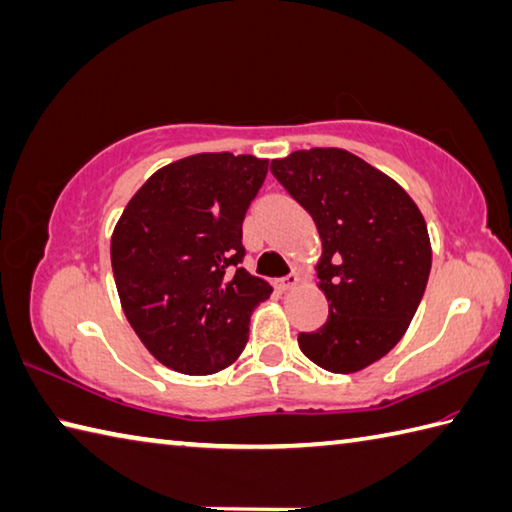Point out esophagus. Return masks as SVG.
I'll use <instances>...</instances> for the list:
<instances>
[{"label":"esophagus","instance_id":"34e87169","mask_svg":"<svg viewBox=\"0 0 512 512\" xmlns=\"http://www.w3.org/2000/svg\"><path fill=\"white\" fill-rule=\"evenodd\" d=\"M297 280H300V277H297L295 273H288V275L280 277V280H275V288L280 293H286V291H291V288H295Z\"/></svg>","mask_w":512,"mask_h":512}]
</instances>
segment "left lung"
Here are the masks:
<instances>
[{
    "label": "left lung",
    "instance_id": "1",
    "mask_svg": "<svg viewBox=\"0 0 512 512\" xmlns=\"http://www.w3.org/2000/svg\"><path fill=\"white\" fill-rule=\"evenodd\" d=\"M271 172L322 237L329 318L297 345L333 374L365 369L396 347L423 297L432 248L421 210L387 174L338 147L293 152L271 161Z\"/></svg>",
    "mask_w": 512,
    "mask_h": 512
}]
</instances>
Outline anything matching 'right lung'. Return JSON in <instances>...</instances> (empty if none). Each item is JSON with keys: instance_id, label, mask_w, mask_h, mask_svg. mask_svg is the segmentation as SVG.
<instances>
[{"instance_id": "add662e5", "label": "right lung", "mask_w": 512, "mask_h": 512, "mask_svg": "<svg viewBox=\"0 0 512 512\" xmlns=\"http://www.w3.org/2000/svg\"><path fill=\"white\" fill-rule=\"evenodd\" d=\"M268 161L230 152L194 154L143 183L111 235V268L125 318L152 356L188 376L239 358L248 322L271 295L239 264L250 201Z\"/></svg>"}]
</instances>
